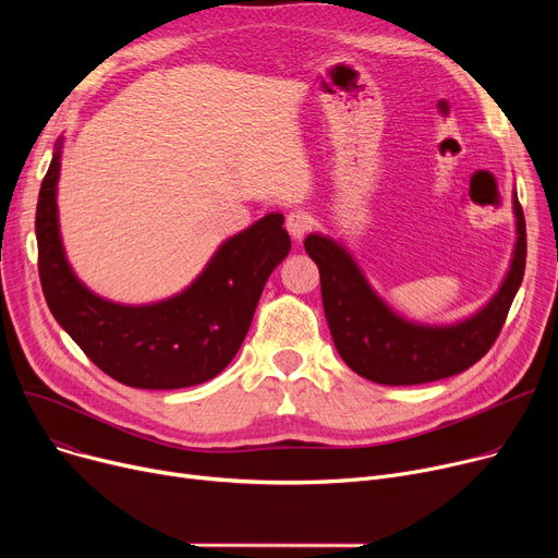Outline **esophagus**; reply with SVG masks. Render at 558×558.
I'll use <instances>...</instances> for the list:
<instances>
[{
	"label": "esophagus",
	"mask_w": 558,
	"mask_h": 558,
	"mask_svg": "<svg viewBox=\"0 0 558 558\" xmlns=\"http://www.w3.org/2000/svg\"><path fill=\"white\" fill-rule=\"evenodd\" d=\"M310 228H312V217L307 213L294 210V213L287 215V230L294 240H303L305 234L310 232Z\"/></svg>",
	"instance_id": "obj_1"
}]
</instances>
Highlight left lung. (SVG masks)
I'll list each match as a JSON object with an SVG mask.
<instances>
[{"label":"left lung","instance_id":"left-lung-1","mask_svg":"<svg viewBox=\"0 0 558 558\" xmlns=\"http://www.w3.org/2000/svg\"><path fill=\"white\" fill-rule=\"evenodd\" d=\"M513 210L518 240L502 287L454 326H421L398 316L371 289L353 255L324 234H310L305 251L318 267L324 312L341 360L371 383L389 387L434 383L480 362L500 335L524 276L526 230L518 196Z\"/></svg>","mask_w":558,"mask_h":558}]
</instances>
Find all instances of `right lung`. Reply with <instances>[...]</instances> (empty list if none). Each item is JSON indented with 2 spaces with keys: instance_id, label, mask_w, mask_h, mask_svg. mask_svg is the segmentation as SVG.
<instances>
[{
  "instance_id": "1",
  "label": "right lung",
  "mask_w": 558,
  "mask_h": 558,
  "mask_svg": "<svg viewBox=\"0 0 558 558\" xmlns=\"http://www.w3.org/2000/svg\"><path fill=\"white\" fill-rule=\"evenodd\" d=\"M61 142L38 194V274L61 328L106 375L135 389H185L219 375L251 328L271 271L291 240L274 213L223 242L179 296L154 305H120L93 294L68 264L58 230L56 183Z\"/></svg>"
}]
</instances>
